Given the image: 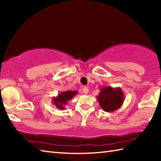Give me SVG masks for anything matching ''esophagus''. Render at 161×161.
<instances>
[{"mask_svg": "<svg viewBox=\"0 0 161 161\" xmlns=\"http://www.w3.org/2000/svg\"><path fill=\"white\" fill-rule=\"evenodd\" d=\"M88 91H89V89L87 87H84L82 88V93L84 94H87L88 93Z\"/></svg>", "mask_w": 161, "mask_h": 161, "instance_id": "obj_1", "label": "esophagus"}]
</instances>
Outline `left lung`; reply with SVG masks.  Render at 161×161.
<instances>
[{
	"label": "left lung",
	"instance_id": "obj_1",
	"mask_svg": "<svg viewBox=\"0 0 161 161\" xmlns=\"http://www.w3.org/2000/svg\"><path fill=\"white\" fill-rule=\"evenodd\" d=\"M97 96L102 108L106 112H113L122 107L125 100L124 93L120 87L105 86L100 88Z\"/></svg>",
	"mask_w": 161,
	"mask_h": 161
}]
</instances>
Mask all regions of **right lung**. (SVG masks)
I'll list each match as a JSON object with an SVG mask.
<instances>
[{"instance_id":"add662e5","label":"right lung","mask_w":161,"mask_h":161,"mask_svg":"<svg viewBox=\"0 0 161 161\" xmlns=\"http://www.w3.org/2000/svg\"><path fill=\"white\" fill-rule=\"evenodd\" d=\"M77 93V91H67L61 92L59 94H58L57 97H54L53 98L52 102L54 106H56L58 109L64 110L68 102Z\"/></svg>"}]
</instances>
